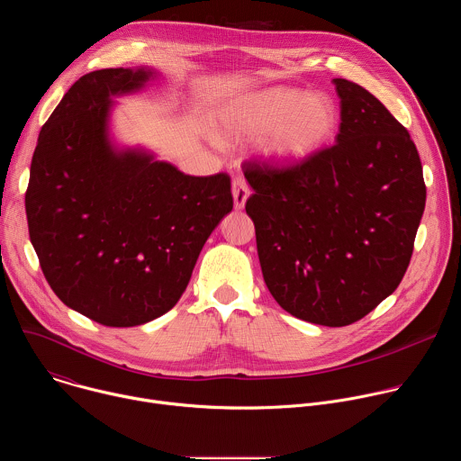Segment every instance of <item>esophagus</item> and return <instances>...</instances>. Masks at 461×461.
I'll return each mask as SVG.
<instances>
[{
    "label": "esophagus",
    "instance_id": "1",
    "mask_svg": "<svg viewBox=\"0 0 461 461\" xmlns=\"http://www.w3.org/2000/svg\"><path fill=\"white\" fill-rule=\"evenodd\" d=\"M231 193H233V203H235V208L237 210H242L248 196H249V185L248 182L242 178V176H235L233 182H231Z\"/></svg>",
    "mask_w": 461,
    "mask_h": 461
}]
</instances>
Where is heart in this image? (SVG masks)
<instances>
[{"instance_id": "heart-1", "label": "heart", "mask_w": 461, "mask_h": 461, "mask_svg": "<svg viewBox=\"0 0 461 461\" xmlns=\"http://www.w3.org/2000/svg\"><path fill=\"white\" fill-rule=\"evenodd\" d=\"M338 109L324 93L304 95L292 87H268L240 100L224 118L231 139L265 135L262 151L279 162H297L330 140Z\"/></svg>"}]
</instances>
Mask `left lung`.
Returning a JSON list of instances; mask_svg holds the SVG:
<instances>
[{
	"label": "left lung",
	"mask_w": 461,
	"mask_h": 461,
	"mask_svg": "<svg viewBox=\"0 0 461 461\" xmlns=\"http://www.w3.org/2000/svg\"><path fill=\"white\" fill-rule=\"evenodd\" d=\"M336 144L292 164L244 160L265 283L297 319L347 326L409 268L427 187L409 131L365 87L334 78Z\"/></svg>",
	"instance_id": "8db88e82"
}]
</instances>
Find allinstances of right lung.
<instances>
[{
  "instance_id": "obj_1",
  "label": "right lung",
  "mask_w": 461,
  "mask_h": 461,
  "mask_svg": "<svg viewBox=\"0 0 461 461\" xmlns=\"http://www.w3.org/2000/svg\"><path fill=\"white\" fill-rule=\"evenodd\" d=\"M151 75H84L43 123L31 162L25 212L41 272L63 304L104 326L169 312L233 208L228 173L191 176L111 148L109 96L140 89Z\"/></svg>"
}]
</instances>
